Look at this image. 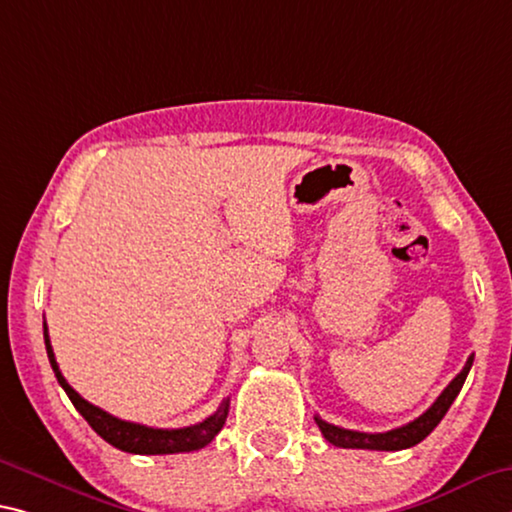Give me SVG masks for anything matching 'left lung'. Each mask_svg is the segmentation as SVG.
Segmentation results:
<instances>
[{
  "mask_svg": "<svg viewBox=\"0 0 512 512\" xmlns=\"http://www.w3.org/2000/svg\"><path fill=\"white\" fill-rule=\"evenodd\" d=\"M474 364V355H469L465 367L458 373L456 378L446 385L444 392L437 396V401L428 408L424 415L417 417L410 424H405L401 428H394V431L387 433H360V431H348V428H339L335 424H328L321 417L316 419V426L323 433V437L330 444L342 446V449H371V451H401V449H410V446L419 444L424 437L433 433V428L440 424L442 417L446 415V410L451 408V403L456 401V396L460 394L462 385H465V378L469 369Z\"/></svg>",
  "mask_w": 512,
  "mask_h": 512,
  "instance_id": "obj_1",
  "label": "left lung"
}]
</instances>
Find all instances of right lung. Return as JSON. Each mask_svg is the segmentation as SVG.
<instances>
[{
    "label": "right lung",
    "instance_id": "add662e5",
    "mask_svg": "<svg viewBox=\"0 0 512 512\" xmlns=\"http://www.w3.org/2000/svg\"><path fill=\"white\" fill-rule=\"evenodd\" d=\"M43 335H45V348H47V358H50V364L54 369V376L59 380V385L66 389L68 399L75 405L77 412L84 417L88 424H91L93 431L107 440L111 446H116L120 451L127 453H141V456H159V453H184V451H198L202 446H207L214 440L221 431L225 419H227V410H230V399H225L221 403L212 417H207L200 424L186 426V428H150L143 424H134V421H123L118 417L109 415L97 405L88 403L68 385V380L63 378V373L56 364L52 344H50V332H47V323H43Z\"/></svg>",
    "mask_w": 512,
    "mask_h": 512
}]
</instances>
